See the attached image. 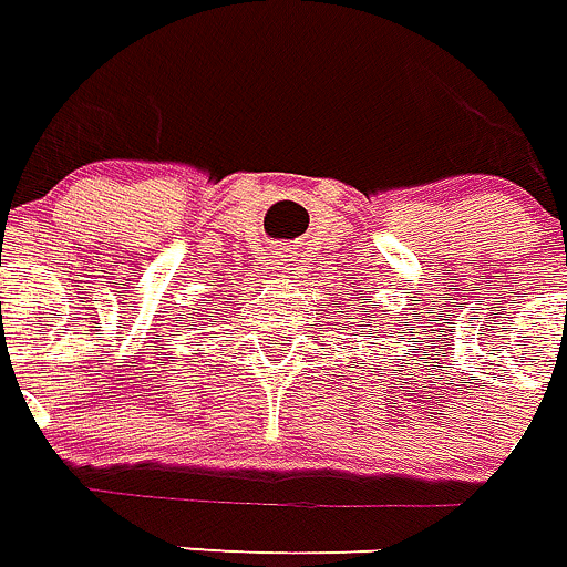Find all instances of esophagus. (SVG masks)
<instances>
[{
    "label": "esophagus",
    "instance_id": "esophagus-1",
    "mask_svg": "<svg viewBox=\"0 0 567 567\" xmlns=\"http://www.w3.org/2000/svg\"><path fill=\"white\" fill-rule=\"evenodd\" d=\"M271 271L278 278H296L298 271H301V257H298V251H292V248H278L275 260H271Z\"/></svg>",
    "mask_w": 567,
    "mask_h": 567
}]
</instances>
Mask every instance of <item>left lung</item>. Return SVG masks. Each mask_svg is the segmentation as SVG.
Here are the masks:
<instances>
[{
    "instance_id": "obj_1",
    "label": "left lung",
    "mask_w": 567,
    "mask_h": 567,
    "mask_svg": "<svg viewBox=\"0 0 567 567\" xmlns=\"http://www.w3.org/2000/svg\"><path fill=\"white\" fill-rule=\"evenodd\" d=\"M365 301H369V298H365V296H362V292H360V310H362V307H365Z\"/></svg>"
}]
</instances>
